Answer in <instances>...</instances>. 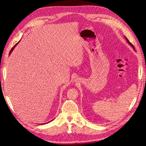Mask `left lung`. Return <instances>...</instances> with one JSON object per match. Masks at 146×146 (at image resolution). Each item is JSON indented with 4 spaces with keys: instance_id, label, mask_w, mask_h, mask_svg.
I'll list each match as a JSON object with an SVG mask.
<instances>
[{
    "instance_id": "8db88e82",
    "label": "left lung",
    "mask_w": 146,
    "mask_h": 146,
    "mask_svg": "<svg viewBox=\"0 0 146 146\" xmlns=\"http://www.w3.org/2000/svg\"><path fill=\"white\" fill-rule=\"evenodd\" d=\"M125 38H126V41H127V43H128V44H129V45H130L131 46H132V48H133V49L135 50V48H134V47H133V45H132V44H131V43L130 42H129V40H127V39L126 38V36H125Z\"/></svg>"
}]
</instances>
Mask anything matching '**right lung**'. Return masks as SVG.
Returning a JSON list of instances; mask_svg holds the SVG:
<instances>
[{
	"label": "right lung",
	"instance_id": "add662e5",
	"mask_svg": "<svg viewBox=\"0 0 146 146\" xmlns=\"http://www.w3.org/2000/svg\"><path fill=\"white\" fill-rule=\"evenodd\" d=\"M20 41H19V42H18L17 43V44H15V45L14 46V47H13V48H11V50H10V52H9V55H10V54H11V52H13V50H14V48H15V47L16 46H17V44H18V43H19V42H20ZM49 122H50V121H49ZM44 124H46V123H44ZM40 125H41V124H40Z\"/></svg>",
	"mask_w": 146,
	"mask_h": 146
}]
</instances>
